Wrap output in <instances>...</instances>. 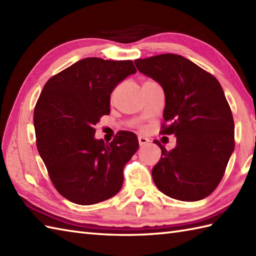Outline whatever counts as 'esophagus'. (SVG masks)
<instances>
[{
	"instance_id": "obj_1",
	"label": "esophagus",
	"mask_w": 256,
	"mask_h": 256,
	"mask_svg": "<svg viewBox=\"0 0 256 256\" xmlns=\"http://www.w3.org/2000/svg\"><path fill=\"white\" fill-rule=\"evenodd\" d=\"M148 143H150V140L148 138H146L144 136H138V144H140V146H144V145L148 144Z\"/></svg>"
}]
</instances>
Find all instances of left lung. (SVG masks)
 <instances>
[{"label":"left lung","mask_w":256,"mask_h":256,"mask_svg":"<svg viewBox=\"0 0 256 256\" xmlns=\"http://www.w3.org/2000/svg\"><path fill=\"white\" fill-rule=\"evenodd\" d=\"M134 62L164 90L162 116L170 125L162 133L176 136L172 150L158 144L162 157L152 170L156 187L182 201L208 197L234 150V122L221 84L180 55L164 54Z\"/></svg>","instance_id":"8db88e82"}]
</instances>
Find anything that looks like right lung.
Wrapping results in <instances>:
<instances>
[{
  "instance_id": "obj_1",
  "label": "right lung",
  "mask_w": 256,
  "mask_h": 256,
  "mask_svg": "<svg viewBox=\"0 0 256 256\" xmlns=\"http://www.w3.org/2000/svg\"><path fill=\"white\" fill-rule=\"evenodd\" d=\"M136 72L131 60L81 59L54 76L34 111L36 144L58 192L89 206L116 196L123 170L138 148L136 135L122 131L111 143L94 138V125L110 113L112 91Z\"/></svg>"
}]
</instances>
